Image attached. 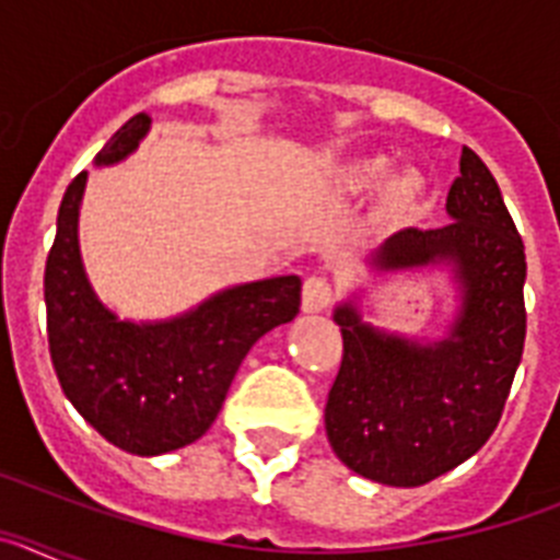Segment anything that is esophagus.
I'll return each instance as SVG.
<instances>
[{"label":"esophagus","mask_w":560,"mask_h":560,"mask_svg":"<svg viewBox=\"0 0 560 560\" xmlns=\"http://www.w3.org/2000/svg\"><path fill=\"white\" fill-rule=\"evenodd\" d=\"M334 300V285L328 283V277L311 275L303 283V311L305 314H319Z\"/></svg>","instance_id":"esophagus-1"}]
</instances>
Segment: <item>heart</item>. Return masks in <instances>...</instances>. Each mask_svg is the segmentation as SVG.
Masks as SVG:
<instances>
[{
    "label": "heart",
    "instance_id": "1",
    "mask_svg": "<svg viewBox=\"0 0 560 560\" xmlns=\"http://www.w3.org/2000/svg\"><path fill=\"white\" fill-rule=\"evenodd\" d=\"M384 173H387V165L381 160L368 162V165H361L355 171V185L359 187H375L381 179H384ZM415 192H418V185L412 179H398L387 187V205L389 210L400 212L407 210L409 205L415 201Z\"/></svg>",
    "mask_w": 560,
    "mask_h": 560
}]
</instances>
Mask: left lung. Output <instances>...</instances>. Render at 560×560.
Listing matches in <instances>:
<instances>
[{"instance_id": "1", "label": "left lung", "mask_w": 560, "mask_h": 560, "mask_svg": "<svg viewBox=\"0 0 560 560\" xmlns=\"http://www.w3.org/2000/svg\"><path fill=\"white\" fill-rule=\"evenodd\" d=\"M446 210V226L400 230L373 255L375 271L452 269L459 308L443 339L373 328L350 300L334 311L345 353L325 432L350 471L395 488L432 482L485 446L527 334L522 235L471 148H463Z\"/></svg>"}]
</instances>
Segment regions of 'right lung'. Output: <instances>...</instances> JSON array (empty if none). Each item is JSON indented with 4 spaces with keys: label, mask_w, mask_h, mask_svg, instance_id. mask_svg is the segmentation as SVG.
I'll return each mask as SVG.
<instances>
[{
    "label": "right lung",
    "mask_w": 560,
    "mask_h": 560,
    "mask_svg": "<svg viewBox=\"0 0 560 560\" xmlns=\"http://www.w3.org/2000/svg\"><path fill=\"white\" fill-rule=\"evenodd\" d=\"M151 128L145 112L114 133L95 165H117ZM86 171L67 187L44 269L47 339L69 404L108 443L137 457L199 440L224 407L241 361L300 311V277H269L212 294L187 314L131 323L97 300L78 246Z\"/></svg>",
    "instance_id": "obj_1"
}]
</instances>
